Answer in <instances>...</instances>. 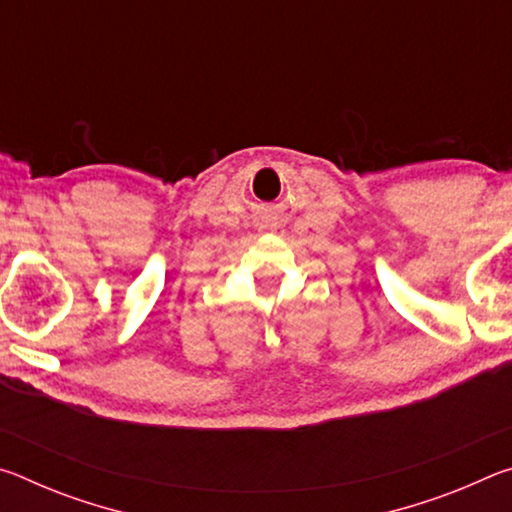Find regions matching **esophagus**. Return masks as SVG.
<instances>
[{
	"label": "esophagus",
	"instance_id": "esophagus-1",
	"mask_svg": "<svg viewBox=\"0 0 512 512\" xmlns=\"http://www.w3.org/2000/svg\"><path fill=\"white\" fill-rule=\"evenodd\" d=\"M257 225H259V230L280 232L284 228V221H280V219H262V221H257Z\"/></svg>",
	"mask_w": 512,
	"mask_h": 512
}]
</instances>
